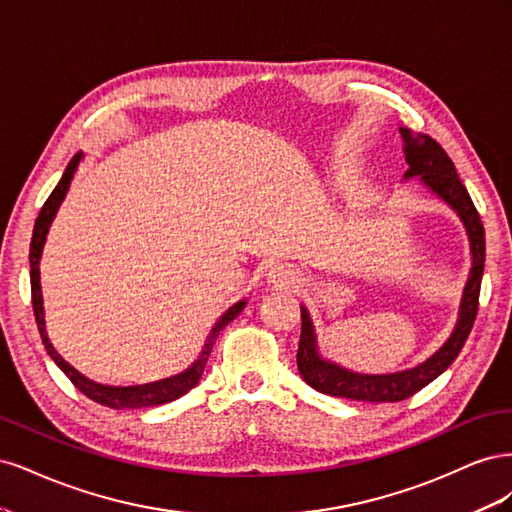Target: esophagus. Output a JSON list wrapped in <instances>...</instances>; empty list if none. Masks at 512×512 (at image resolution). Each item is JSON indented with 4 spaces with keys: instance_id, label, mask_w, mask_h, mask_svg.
I'll return each mask as SVG.
<instances>
[{
    "instance_id": "34e87169",
    "label": "esophagus",
    "mask_w": 512,
    "mask_h": 512,
    "mask_svg": "<svg viewBox=\"0 0 512 512\" xmlns=\"http://www.w3.org/2000/svg\"><path fill=\"white\" fill-rule=\"evenodd\" d=\"M269 284L277 286V288H290L299 282V271L286 265V262H277L267 273Z\"/></svg>"
}]
</instances>
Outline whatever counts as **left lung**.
Segmentation results:
<instances>
[{
    "instance_id": "obj_1",
    "label": "left lung",
    "mask_w": 512,
    "mask_h": 512,
    "mask_svg": "<svg viewBox=\"0 0 512 512\" xmlns=\"http://www.w3.org/2000/svg\"><path fill=\"white\" fill-rule=\"evenodd\" d=\"M399 134L401 141H404V156L408 164L404 179L421 181V185H425L431 194H436L459 215L463 228H466L472 267L468 273V282L463 286L457 322L453 327V333L446 337V342L423 363L401 371H393V374H359V371H352L327 359V356H322L312 316H309L307 307L301 305V342L297 352L299 374L312 389L324 395L346 397L356 401H378V404L380 401L406 399L416 391H421L423 386L436 380L451 367L474 327L478 312L480 280H483L485 271L483 222H480L478 211L472 203L466 185L461 183L455 164L446 156V151L427 134H418L408 128H399Z\"/></svg>"
}]
</instances>
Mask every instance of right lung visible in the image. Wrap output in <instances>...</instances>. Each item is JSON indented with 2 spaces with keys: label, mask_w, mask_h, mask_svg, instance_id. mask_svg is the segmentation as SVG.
Returning a JSON list of instances; mask_svg holds the SVG:
<instances>
[{
  "label": "right lung",
  "mask_w": 512,
  "mask_h": 512,
  "mask_svg": "<svg viewBox=\"0 0 512 512\" xmlns=\"http://www.w3.org/2000/svg\"><path fill=\"white\" fill-rule=\"evenodd\" d=\"M85 153L79 151L76 156L68 162L64 175H61L59 183L55 185V190L51 192V196L46 198V203L38 215L36 226H34V237H32V245H29V267H32V303H34V316H36V324H38V331L42 337V344L49 352L51 359L55 361V365L64 371V374L72 380V384L79 389L83 395H87L89 399H94L96 404H102L106 408H115V410H123V408H149V406H162L168 404V401H175L181 395H185L188 391H192L194 386L198 384L200 376H203L207 359L211 354V348L215 344V339H218L220 331L226 327L228 322L235 320L245 307V299L237 301L232 307H228L226 312L218 318V322L213 324V329L207 337V342L203 346V352L198 354V359L188 367L183 369L181 374H175L170 378H162L156 382H147V384H132V386H113V384H100L89 380L87 376H83L79 369H74L68 361H64V356H61L53 344L49 335H46V320H44V301H42V286H40V258H42V250H44V243H46V235H49L51 224L55 220V215L64 203V198L70 190V183L72 177L76 173V168L83 162Z\"/></svg>",
  "instance_id": "add662e5"
}]
</instances>
